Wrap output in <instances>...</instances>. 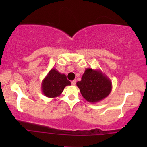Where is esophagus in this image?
I'll list each match as a JSON object with an SVG mask.
<instances>
[{
  "mask_svg": "<svg viewBox=\"0 0 147 147\" xmlns=\"http://www.w3.org/2000/svg\"><path fill=\"white\" fill-rule=\"evenodd\" d=\"M76 84V80H73V81H71V84H72V85H73V86H75Z\"/></svg>",
  "mask_w": 147,
  "mask_h": 147,
  "instance_id": "1",
  "label": "esophagus"
}]
</instances>
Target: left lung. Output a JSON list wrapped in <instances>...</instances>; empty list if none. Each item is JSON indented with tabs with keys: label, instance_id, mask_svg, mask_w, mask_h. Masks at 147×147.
Segmentation results:
<instances>
[{
	"label": "left lung",
	"instance_id": "1",
	"mask_svg": "<svg viewBox=\"0 0 147 147\" xmlns=\"http://www.w3.org/2000/svg\"><path fill=\"white\" fill-rule=\"evenodd\" d=\"M84 99L90 103H97L107 97L112 91V82L100 69L86 68L81 81L78 82Z\"/></svg>",
	"mask_w": 147,
	"mask_h": 147
}]
</instances>
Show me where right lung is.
I'll list each match as a JSON object with an SVG mask.
<instances>
[{
	"instance_id": "obj_1",
	"label": "right lung",
	"mask_w": 147,
	"mask_h": 147,
	"mask_svg": "<svg viewBox=\"0 0 147 147\" xmlns=\"http://www.w3.org/2000/svg\"><path fill=\"white\" fill-rule=\"evenodd\" d=\"M70 85L71 82L67 79L65 74L52 68L42 81L41 90L46 97L54 98L61 95L65 86Z\"/></svg>"
}]
</instances>
